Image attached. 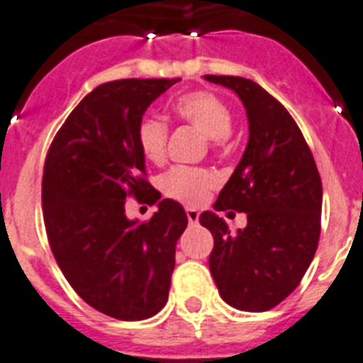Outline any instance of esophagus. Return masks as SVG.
Instances as JSON below:
<instances>
[{"label": "esophagus", "instance_id": "34e87169", "mask_svg": "<svg viewBox=\"0 0 363 363\" xmlns=\"http://www.w3.org/2000/svg\"><path fill=\"white\" fill-rule=\"evenodd\" d=\"M186 216L190 224H196L199 220V213L196 209H186Z\"/></svg>", "mask_w": 363, "mask_h": 363}]
</instances>
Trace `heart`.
Instances as JSON below:
<instances>
[{"instance_id": "b5f03b06", "label": "heart", "mask_w": 363, "mask_h": 363, "mask_svg": "<svg viewBox=\"0 0 363 363\" xmlns=\"http://www.w3.org/2000/svg\"><path fill=\"white\" fill-rule=\"evenodd\" d=\"M175 115L182 122L203 133L207 139L222 143L232 131V111L224 99L207 90L184 94L173 105ZM137 143L143 156L148 162L160 164L165 158L167 145V125L160 118L147 116L137 128ZM216 186V177L207 169L198 167H182L177 165L162 175L160 190L171 199H177L184 205L196 207L203 203L209 192Z\"/></svg>"}]
</instances>
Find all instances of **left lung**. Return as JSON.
Wrapping results in <instances>:
<instances>
[{"instance_id": "8db88e82", "label": "left lung", "mask_w": 363, "mask_h": 363, "mask_svg": "<svg viewBox=\"0 0 363 363\" xmlns=\"http://www.w3.org/2000/svg\"><path fill=\"white\" fill-rule=\"evenodd\" d=\"M205 81L238 94L248 118L247 148L215 203L228 216L245 213L247 226L232 233L216 213H201V226L215 239L209 269L228 305L262 313L298 288L315 258L320 175L298 124L271 94L242 77L205 75Z\"/></svg>"}]
</instances>
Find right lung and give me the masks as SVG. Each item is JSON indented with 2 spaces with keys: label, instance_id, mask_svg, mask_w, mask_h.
<instances>
[{
  "label": "right lung",
  "instance_id": "1",
  "mask_svg": "<svg viewBox=\"0 0 363 363\" xmlns=\"http://www.w3.org/2000/svg\"><path fill=\"white\" fill-rule=\"evenodd\" d=\"M179 81L99 84L71 111L45 160L43 218L54 258L90 307L118 320L150 318L167 303L177 241L188 224L182 205L160 201L145 181L137 143L148 105ZM130 195L159 201L150 221L125 216Z\"/></svg>",
  "mask_w": 363,
  "mask_h": 363
}]
</instances>
